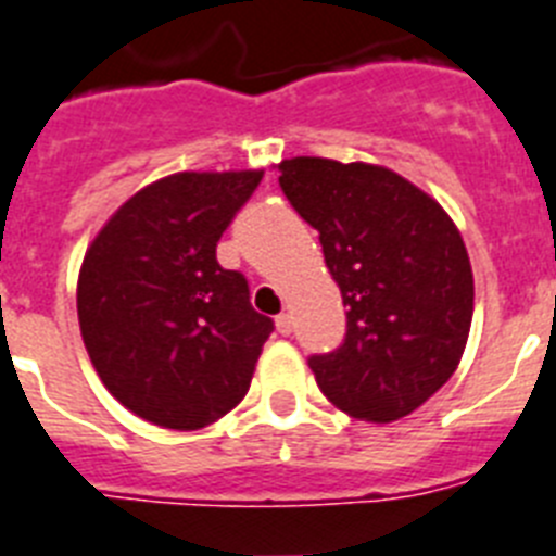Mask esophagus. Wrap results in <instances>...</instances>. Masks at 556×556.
<instances>
[{
	"label": "esophagus",
	"instance_id": "34e87169",
	"mask_svg": "<svg viewBox=\"0 0 556 556\" xmlns=\"http://www.w3.org/2000/svg\"><path fill=\"white\" fill-rule=\"evenodd\" d=\"M275 329H278V334H283V337L292 334V315H278V317H275Z\"/></svg>",
	"mask_w": 556,
	"mask_h": 556
}]
</instances>
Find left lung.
I'll use <instances>...</instances> for the list:
<instances>
[{
	"label": "left lung",
	"instance_id": "left-lung-1",
	"mask_svg": "<svg viewBox=\"0 0 556 556\" xmlns=\"http://www.w3.org/2000/svg\"><path fill=\"white\" fill-rule=\"evenodd\" d=\"M289 205L320 232L345 306V340L309 357L317 388L354 419L414 414L462 363L472 267L433 197L368 163L292 156L278 165Z\"/></svg>",
	"mask_w": 556,
	"mask_h": 556
}]
</instances>
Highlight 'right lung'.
I'll return each instance as SVG.
<instances>
[{
	"mask_svg": "<svg viewBox=\"0 0 556 556\" xmlns=\"http://www.w3.org/2000/svg\"><path fill=\"white\" fill-rule=\"evenodd\" d=\"M264 170H182L146 185L101 227L78 275L94 371L131 414L168 430L213 425L250 391L273 320L216 261Z\"/></svg>",
	"mask_w": 556,
	"mask_h": 556,
	"instance_id": "obj_1",
	"label": "right lung"
}]
</instances>
